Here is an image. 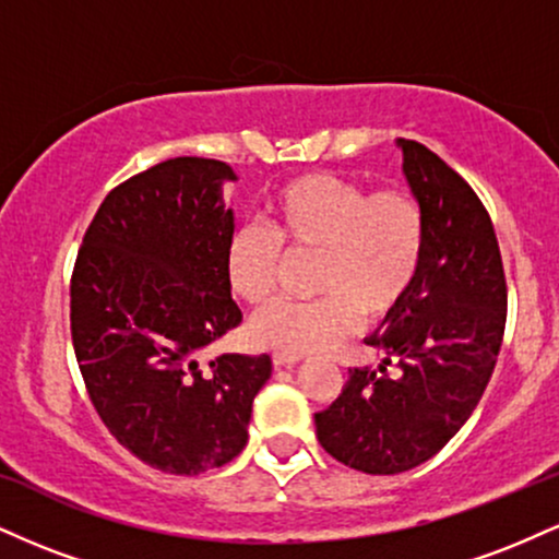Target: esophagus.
Here are the masks:
<instances>
[{"mask_svg":"<svg viewBox=\"0 0 559 559\" xmlns=\"http://www.w3.org/2000/svg\"><path fill=\"white\" fill-rule=\"evenodd\" d=\"M299 362H301V357H297V355H284V352H275L273 355L275 368H297Z\"/></svg>","mask_w":559,"mask_h":559,"instance_id":"esophagus-1","label":"esophagus"}]
</instances>
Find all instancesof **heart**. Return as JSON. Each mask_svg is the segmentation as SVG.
I'll return each instance as SVG.
<instances>
[{
	"mask_svg": "<svg viewBox=\"0 0 559 559\" xmlns=\"http://www.w3.org/2000/svg\"><path fill=\"white\" fill-rule=\"evenodd\" d=\"M426 249V217L402 186L365 191L336 173H301L267 199L265 226H241L223 249L236 299L260 307L278 292L284 254H316L310 301H278L249 325V336L284 355H323L355 336L362 316L381 323L413 292Z\"/></svg>",
	"mask_w": 559,
	"mask_h": 559,
	"instance_id": "1",
	"label": "heart"
}]
</instances>
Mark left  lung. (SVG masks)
<instances>
[{
  "label": "left lung",
  "mask_w": 559,
  "mask_h": 559,
  "mask_svg": "<svg viewBox=\"0 0 559 559\" xmlns=\"http://www.w3.org/2000/svg\"><path fill=\"white\" fill-rule=\"evenodd\" d=\"M404 176L426 217L413 292L370 346L378 370L355 368L316 413L318 441L338 463L394 476L431 460L484 396L507 323V281L491 217L471 183L418 141L400 139Z\"/></svg>",
  "instance_id": "obj_1"
}]
</instances>
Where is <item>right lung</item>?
Listing matches in <instances>:
<instances>
[{
  "label": "right lung",
  "mask_w": 559,
  "mask_h": 559,
  "mask_svg": "<svg viewBox=\"0 0 559 559\" xmlns=\"http://www.w3.org/2000/svg\"><path fill=\"white\" fill-rule=\"evenodd\" d=\"M236 181L221 159L173 157L118 183L70 278V336L96 415L155 471L197 476L247 444L267 355L204 349L241 323L223 273Z\"/></svg>",
  "instance_id": "right-lung-1"
}]
</instances>
